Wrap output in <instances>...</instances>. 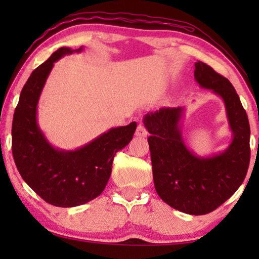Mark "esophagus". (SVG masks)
<instances>
[{
	"mask_svg": "<svg viewBox=\"0 0 259 259\" xmlns=\"http://www.w3.org/2000/svg\"><path fill=\"white\" fill-rule=\"evenodd\" d=\"M136 136H137V137H146L147 136V130L142 123H139L137 129H136Z\"/></svg>",
	"mask_w": 259,
	"mask_h": 259,
	"instance_id": "34e87169",
	"label": "esophagus"
}]
</instances>
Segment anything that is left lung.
<instances>
[{
	"instance_id": "8db88e82",
	"label": "left lung",
	"mask_w": 259,
	"mask_h": 259,
	"mask_svg": "<svg viewBox=\"0 0 259 259\" xmlns=\"http://www.w3.org/2000/svg\"><path fill=\"white\" fill-rule=\"evenodd\" d=\"M195 81L224 100L233 134L230 146L210 157L193 154L184 142L179 122L183 107H162L144 116L148 133L153 179L166 204L188 214L213 211L243 183L250 162V126L234 87L209 65L195 63Z\"/></svg>"
}]
</instances>
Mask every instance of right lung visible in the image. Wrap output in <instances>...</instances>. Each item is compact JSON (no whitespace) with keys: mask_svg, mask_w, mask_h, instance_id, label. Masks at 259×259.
<instances>
[{"mask_svg":"<svg viewBox=\"0 0 259 259\" xmlns=\"http://www.w3.org/2000/svg\"><path fill=\"white\" fill-rule=\"evenodd\" d=\"M82 50L60 48L34 69L21 90L12 121V155L20 176L46 202L56 207H76L102 194L114 156L128 145L137 128L136 122L112 128L75 151L58 150L46 139L36 121L43 87L54 63Z\"/></svg>","mask_w":259,"mask_h":259,"instance_id":"obj_1","label":"right lung"}]
</instances>
